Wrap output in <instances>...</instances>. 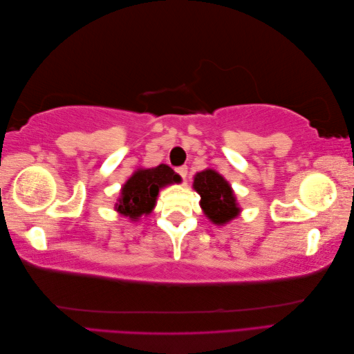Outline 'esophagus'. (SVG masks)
I'll return each instance as SVG.
<instances>
[{"label":"esophagus","mask_w":354,"mask_h":354,"mask_svg":"<svg viewBox=\"0 0 354 354\" xmlns=\"http://www.w3.org/2000/svg\"><path fill=\"white\" fill-rule=\"evenodd\" d=\"M176 173L183 178V180H186V177H187V167L186 165H181V167H177L176 168Z\"/></svg>","instance_id":"obj_1"}]
</instances>
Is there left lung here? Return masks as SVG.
<instances>
[{
	"label": "left lung",
	"instance_id": "1",
	"mask_svg": "<svg viewBox=\"0 0 354 354\" xmlns=\"http://www.w3.org/2000/svg\"><path fill=\"white\" fill-rule=\"evenodd\" d=\"M194 189L201 195V208L203 214L217 226H223L238 216V207L230 185L217 171L205 169L194 178Z\"/></svg>",
	"mask_w": 354,
	"mask_h": 354
}]
</instances>
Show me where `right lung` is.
<instances>
[{
  "instance_id": "add662e5",
  "label": "right lung",
  "mask_w": 354,
  "mask_h": 354,
  "mask_svg": "<svg viewBox=\"0 0 354 354\" xmlns=\"http://www.w3.org/2000/svg\"><path fill=\"white\" fill-rule=\"evenodd\" d=\"M180 181V176L165 164L137 169L122 186L121 198L115 203V209L136 221L138 217L152 212L160 187Z\"/></svg>"
}]
</instances>
